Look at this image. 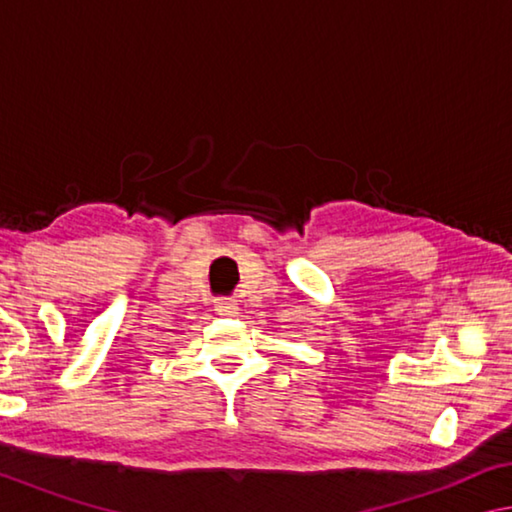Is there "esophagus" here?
Wrapping results in <instances>:
<instances>
[{
  "mask_svg": "<svg viewBox=\"0 0 512 512\" xmlns=\"http://www.w3.org/2000/svg\"><path fill=\"white\" fill-rule=\"evenodd\" d=\"M214 311L219 316H235L237 314V302L230 298H219L214 302Z\"/></svg>",
  "mask_w": 512,
  "mask_h": 512,
  "instance_id": "esophagus-1",
  "label": "esophagus"
}]
</instances>
